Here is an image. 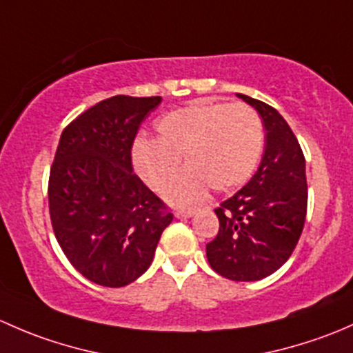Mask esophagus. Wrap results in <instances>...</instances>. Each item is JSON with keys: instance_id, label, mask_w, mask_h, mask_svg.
<instances>
[{"instance_id": "obj_1", "label": "esophagus", "mask_w": 353, "mask_h": 353, "mask_svg": "<svg viewBox=\"0 0 353 353\" xmlns=\"http://www.w3.org/2000/svg\"><path fill=\"white\" fill-rule=\"evenodd\" d=\"M195 216V210L194 209H188V210H176L175 217L178 219H188V217H194Z\"/></svg>"}]
</instances>
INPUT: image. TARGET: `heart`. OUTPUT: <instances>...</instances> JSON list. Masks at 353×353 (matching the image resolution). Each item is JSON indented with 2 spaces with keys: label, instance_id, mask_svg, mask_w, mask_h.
Wrapping results in <instances>:
<instances>
[{
  "label": "heart",
  "instance_id": "obj_1",
  "mask_svg": "<svg viewBox=\"0 0 353 353\" xmlns=\"http://www.w3.org/2000/svg\"><path fill=\"white\" fill-rule=\"evenodd\" d=\"M158 137L141 136L132 144V165L146 185L158 190L180 165L188 168L166 185L165 199L190 205L207 188L231 190L255 172L263 150L260 115L245 103L199 100L168 112L156 122Z\"/></svg>",
  "mask_w": 353,
  "mask_h": 353
}]
</instances>
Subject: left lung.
<instances>
[{"label":"left lung","instance_id":"1","mask_svg":"<svg viewBox=\"0 0 353 353\" xmlns=\"http://www.w3.org/2000/svg\"><path fill=\"white\" fill-rule=\"evenodd\" d=\"M238 97L263 121V158L252 180L214 210L219 232L205 253L219 275L253 282L279 270L299 241L307 210L306 161L292 129L274 107Z\"/></svg>","mask_w":353,"mask_h":353}]
</instances>
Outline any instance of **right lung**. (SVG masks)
Returning a JSON list of instances; mask_svg holds the SVG:
<instances>
[{
    "mask_svg": "<svg viewBox=\"0 0 353 353\" xmlns=\"http://www.w3.org/2000/svg\"><path fill=\"white\" fill-rule=\"evenodd\" d=\"M161 97L117 95L63 130L49 175V212L72 267L103 287L150 268L173 214L132 170L134 137Z\"/></svg>",
    "mask_w": 353,
    "mask_h": 353,
    "instance_id": "add662e5",
    "label": "right lung"
}]
</instances>
